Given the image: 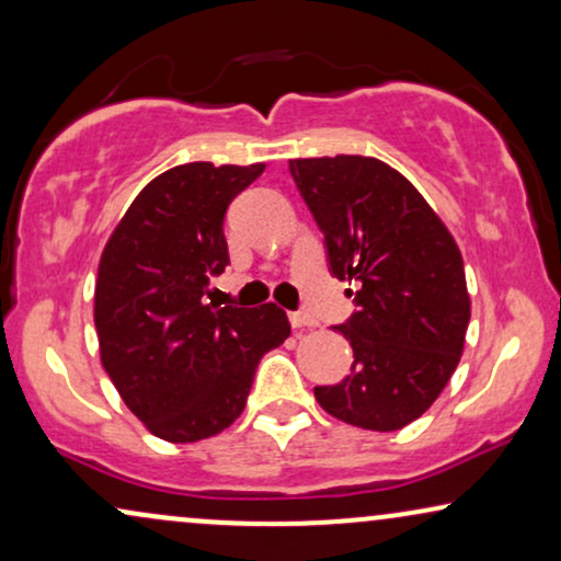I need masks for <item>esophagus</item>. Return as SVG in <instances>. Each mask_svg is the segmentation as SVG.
Segmentation results:
<instances>
[{"label": "esophagus", "mask_w": 561, "mask_h": 561, "mask_svg": "<svg viewBox=\"0 0 561 561\" xmlns=\"http://www.w3.org/2000/svg\"><path fill=\"white\" fill-rule=\"evenodd\" d=\"M289 323H293V329H313L316 318L308 316L305 310H297V313H289Z\"/></svg>", "instance_id": "esophagus-1"}]
</instances>
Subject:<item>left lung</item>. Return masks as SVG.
Returning a JSON list of instances; mask_svg holds the SVG:
<instances>
[{
  "instance_id": "obj_1",
  "label": "left lung",
  "mask_w": 561,
  "mask_h": 561,
  "mask_svg": "<svg viewBox=\"0 0 561 561\" xmlns=\"http://www.w3.org/2000/svg\"><path fill=\"white\" fill-rule=\"evenodd\" d=\"M323 232L329 272L352 282L354 310L333 325L352 373L316 386L331 416L393 432L420 420L456 373L471 300L456 240L399 170L363 154L289 160Z\"/></svg>"
}]
</instances>
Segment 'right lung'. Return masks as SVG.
Here are the masks:
<instances>
[{"label":"right lung","mask_w":561,"mask_h":561,"mask_svg":"<svg viewBox=\"0 0 561 561\" xmlns=\"http://www.w3.org/2000/svg\"><path fill=\"white\" fill-rule=\"evenodd\" d=\"M186 162L147 183L105 245L95 329L105 373L126 407L168 443H196L238 420L266 352L289 336L274 302H204L230 264L225 215L264 173Z\"/></svg>","instance_id":"right-lung-1"}]
</instances>
